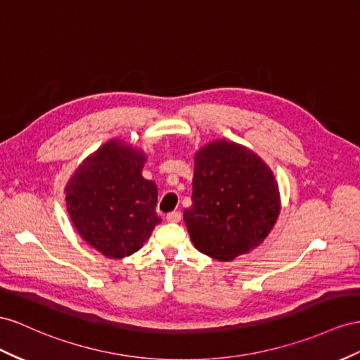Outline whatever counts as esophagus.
Here are the masks:
<instances>
[{
  "label": "esophagus",
  "instance_id": "1",
  "mask_svg": "<svg viewBox=\"0 0 360 360\" xmlns=\"http://www.w3.org/2000/svg\"><path fill=\"white\" fill-rule=\"evenodd\" d=\"M168 222H180L181 221V213L180 212H171L167 215Z\"/></svg>",
  "mask_w": 360,
  "mask_h": 360
}]
</instances>
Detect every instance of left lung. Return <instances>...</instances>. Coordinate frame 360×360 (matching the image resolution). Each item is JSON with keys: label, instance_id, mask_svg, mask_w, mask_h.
<instances>
[{"label": "left lung", "instance_id": "obj_1", "mask_svg": "<svg viewBox=\"0 0 360 360\" xmlns=\"http://www.w3.org/2000/svg\"><path fill=\"white\" fill-rule=\"evenodd\" d=\"M193 160L192 206L183 213L193 247L221 262L255 250L280 215L273 171L255 151L226 139L206 143Z\"/></svg>", "mask_w": 360, "mask_h": 360}]
</instances>
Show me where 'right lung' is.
<instances>
[{"instance_id":"1","label":"right lung","mask_w":360,"mask_h":360,"mask_svg":"<svg viewBox=\"0 0 360 360\" xmlns=\"http://www.w3.org/2000/svg\"><path fill=\"white\" fill-rule=\"evenodd\" d=\"M147 154L112 139L89 154L68 180V215L80 238L109 259H124L143 247L162 219L158 186L142 177Z\"/></svg>"}]
</instances>
